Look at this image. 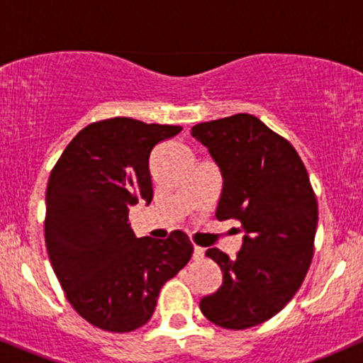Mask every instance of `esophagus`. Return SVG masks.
<instances>
[{"label": "esophagus", "instance_id": "34e87169", "mask_svg": "<svg viewBox=\"0 0 363 363\" xmlns=\"http://www.w3.org/2000/svg\"><path fill=\"white\" fill-rule=\"evenodd\" d=\"M205 256V249L203 247H198V245H194V252H193V259H201V257Z\"/></svg>", "mask_w": 363, "mask_h": 363}]
</instances>
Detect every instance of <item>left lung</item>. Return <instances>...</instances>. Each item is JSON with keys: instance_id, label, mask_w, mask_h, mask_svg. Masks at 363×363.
Listing matches in <instances>:
<instances>
[{"instance_id": "8db88e82", "label": "left lung", "mask_w": 363, "mask_h": 363, "mask_svg": "<svg viewBox=\"0 0 363 363\" xmlns=\"http://www.w3.org/2000/svg\"><path fill=\"white\" fill-rule=\"evenodd\" d=\"M191 135L222 172L215 216L237 220L244 232L235 259L216 247L206 251L223 281L199 309L220 328L257 326L291 301L314 256L318 199L309 174L290 141L256 116L199 123Z\"/></svg>"}]
</instances>
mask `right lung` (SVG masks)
I'll list each match as a JSON object with an SVG mask.
<instances>
[{
    "mask_svg": "<svg viewBox=\"0 0 363 363\" xmlns=\"http://www.w3.org/2000/svg\"><path fill=\"white\" fill-rule=\"evenodd\" d=\"M181 126L112 118L83 128L54 165L45 193L49 259L73 309L111 333L147 324L165 281L191 259L184 232L136 237L129 206L152 203L150 153Z\"/></svg>",
    "mask_w": 363,
    "mask_h": 363,
    "instance_id": "obj_1",
    "label": "right lung"
}]
</instances>
